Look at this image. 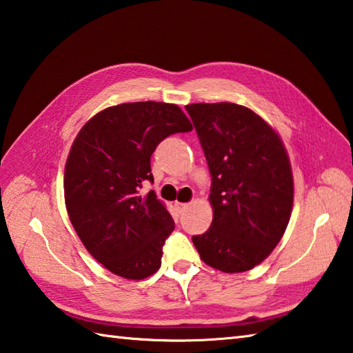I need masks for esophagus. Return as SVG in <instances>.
I'll return each mask as SVG.
<instances>
[{"mask_svg": "<svg viewBox=\"0 0 353 353\" xmlns=\"http://www.w3.org/2000/svg\"><path fill=\"white\" fill-rule=\"evenodd\" d=\"M175 205H176V208H178V212H179V213H183V212L185 210V208L189 207V204H185V203H176Z\"/></svg>", "mask_w": 353, "mask_h": 353, "instance_id": "obj_1", "label": "esophagus"}]
</instances>
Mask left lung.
I'll return each mask as SVG.
<instances>
[{"mask_svg": "<svg viewBox=\"0 0 353 353\" xmlns=\"http://www.w3.org/2000/svg\"><path fill=\"white\" fill-rule=\"evenodd\" d=\"M203 146L212 187L213 221L193 245L208 267L243 272L265 261L291 218L294 179L283 141L242 105L185 106Z\"/></svg>", "mask_w": 353, "mask_h": 353, "instance_id": "obj_1", "label": "left lung"}]
</instances>
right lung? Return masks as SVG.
<instances>
[{
	"instance_id": "add662e5",
	"label": "right lung",
	"mask_w": 353,
	"mask_h": 353,
	"mask_svg": "<svg viewBox=\"0 0 353 353\" xmlns=\"http://www.w3.org/2000/svg\"><path fill=\"white\" fill-rule=\"evenodd\" d=\"M193 126L181 108L134 102L97 112L79 131L63 175L65 205L85 248L114 274L141 280L161 267L175 222L154 190L150 155L166 137Z\"/></svg>"
}]
</instances>
